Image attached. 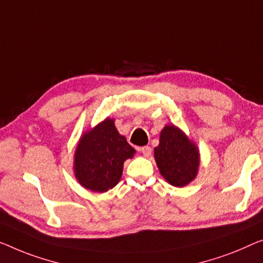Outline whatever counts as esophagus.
<instances>
[{
	"label": "esophagus",
	"instance_id": "1",
	"mask_svg": "<svg viewBox=\"0 0 263 263\" xmlns=\"http://www.w3.org/2000/svg\"><path fill=\"white\" fill-rule=\"evenodd\" d=\"M139 151L142 152V154L145 156V157H148L151 155L152 152V148L150 146H143V147H139Z\"/></svg>",
	"mask_w": 263,
	"mask_h": 263
}]
</instances>
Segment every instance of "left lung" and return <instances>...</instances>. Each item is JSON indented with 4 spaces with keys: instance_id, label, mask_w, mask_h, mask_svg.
<instances>
[{
    "instance_id": "left-lung-1",
    "label": "left lung",
    "mask_w": 263,
    "mask_h": 263,
    "mask_svg": "<svg viewBox=\"0 0 263 263\" xmlns=\"http://www.w3.org/2000/svg\"><path fill=\"white\" fill-rule=\"evenodd\" d=\"M155 159L160 175L174 186H185L197 176L198 148L175 125H166L160 132Z\"/></svg>"
}]
</instances>
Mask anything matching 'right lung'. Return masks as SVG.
Here are the masks:
<instances>
[{"label": "right lung", "instance_id": "obj_1", "mask_svg": "<svg viewBox=\"0 0 263 263\" xmlns=\"http://www.w3.org/2000/svg\"><path fill=\"white\" fill-rule=\"evenodd\" d=\"M135 152L115 120L106 118L81 136L74 154V175L86 189L106 193L118 184L124 162Z\"/></svg>", "mask_w": 263, "mask_h": 263}]
</instances>
